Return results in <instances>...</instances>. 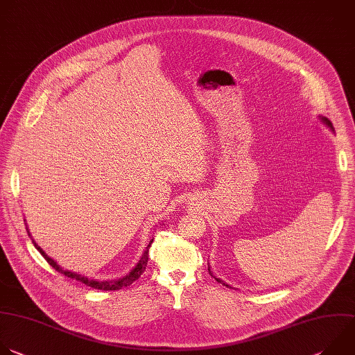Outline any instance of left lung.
Instances as JSON below:
<instances>
[{
	"label": "left lung",
	"mask_w": 355,
	"mask_h": 355,
	"mask_svg": "<svg viewBox=\"0 0 355 355\" xmlns=\"http://www.w3.org/2000/svg\"><path fill=\"white\" fill-rule=\"evenodd\" d=\"M322 120H323V123H326V125H329V127H330V128H331V130H333V125H331V123H330V121H329V120H327V118H324V116H322ZM209 272H210V269H209ZM210 275H211V273H210ZM211 276H213V275H211ZM214 279H216V277H214ZM216 280H217V282H218V283H221V284H223V286H225V287H230V286H227V284H225V283H223V282H221V280H220V279H216ZM230 288H231V287H230Z\"/></svg>",
	"instance_id": "obj_1"
}]
</instances>
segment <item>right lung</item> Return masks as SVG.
Wrapping results in <instances>:
<instances>
[{
  "mask_svg": "<svg viewBox=\"0 0 355 355\" xmlns=\"http://www.w3.org/2000/svg\"><path fill=\"white\" fill-rule=\"evenodd\" d=\"M26 230H28V228H26ZM28 232H29V231H28ZM29 235H31V234H29ZM152 243H153V240H150V243L148 244V247H146V250H145V252H144L141 261L138 262V265H137L128 275H125L124 277L118 279V280H112V282H97V280H89L87 277L80 276V275H78V273H72V272H68V270H62V268H60V266L57 265V262H54L51 258H49V257L46 255V252L33 241V244H35V247L37 248V251L43 255V258L47 261V263H49L51 268H54L57 272H60L61 275H64V276H67V277H69V279L78 280V282H80V283H83V284H86V286H89V287H92V288L101 290V291H115V290H121L123 287H127V286L132 284L135 280H138V279L141 277V275L145 272L146 266H148V261H149V248H150Z\"/></svg>",
  "mask_w": 355,
  "mask_h": 355,
  "instance_id": "right-lung-1",
  "label": "right lung"
}]
</instances>
